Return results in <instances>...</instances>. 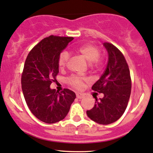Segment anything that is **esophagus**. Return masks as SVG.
Returning <instances> with one entry per match:
<instances>
[{
  "mask_svg": "<svg viewBox=\"0 0 153 153\" xmlns=\"http://www.w3.org/2000/svg\"><path fill=\"white\" fill-rule=\"evenodd\" d=\"M76 97L78 99H82L85 97V95L83 94H82V93H76Z\"/></svg>",
  "mask_w": 153,
  "mask_h": 153,
  "instance_id": "obj_1",
  "label": "esophagus"
}]
</instances>
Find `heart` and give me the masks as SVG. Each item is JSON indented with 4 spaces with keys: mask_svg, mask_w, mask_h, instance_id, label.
Segmentation results:
<instances>
[{
    "mask_svg": "<svg viewBox=\"0 0 153 153\" xmlns=\"http://www.w3.org/2000/svg\"><path fill=\"white\" fill-rule=\"evenodd\" d=\"M74 51L77 55L82 57L88 62H90V65L93 68H97L102 65V60L100 56V49L95 45L91 43L83 44V45L77 46L74 49ZM69 59L70 55L68 52L64 51L60 53L58 61L59 68L60 69L65 68ZM87 79L78 76V75H73L68 79V83L77 89L82 88L85 81H87Z\"/></svg>",
    "mask_w": 153,
    "mask_h": 153,
    "instance_id": "1",
    "label": "heart"
}]
</instances>
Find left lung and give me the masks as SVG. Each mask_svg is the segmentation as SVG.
Returning a JSON list of instances; mask_svg holds the SVG:
<instances>
[{"label":"left lung","instance_id":"obj_1","mask_svg":"<svg viewBox=\"0 0 153 153\" xmlns=\"http://www.w3.org/2000/svg\"><path fill=\"white\" fill-rule=\"evenodd\" d=\"M108 53L105 71L92 87V90L103 93L95 105L87 110V115L98 124L108 125L117 121L128 106L131 93V78L129 67L120 50L110 43H104Z\"/></svg>","mask_w":153,"mask_h":153}]
</instances>
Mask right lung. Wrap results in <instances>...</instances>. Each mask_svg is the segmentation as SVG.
I'll list each match as a JSON object with an SVG mask.
<instances>
[{
  "mask_svg": "<svg viewBox=\"0 0 153 153\" xmlns=\"http://www.w3.org/2000/svg\"><path fill=\"white\" fill-rule=\"evenodd\" d=\"M73 37L51 36L33 48L21 75L22 91L27 105L40 120L52 124L65 118L76 97L65 88L59 93L50 85L59 73L58 58Z\"/></svg>",
  "mask_w": 153,
  "mask_h": 153,
  "instance_id": "obj_1",
  "label": "right lung"
}]
</instances>
